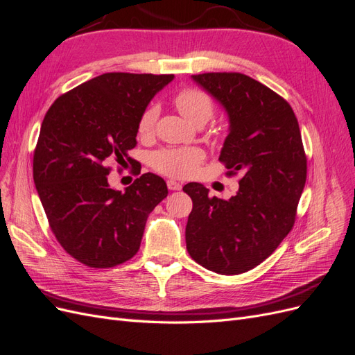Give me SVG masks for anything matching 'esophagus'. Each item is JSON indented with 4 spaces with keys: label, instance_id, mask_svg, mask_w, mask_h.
Masks as SVG:
<instances>
[{
    "label": "esophagus",
    "instance_id": "34e87169",
    "mask_svg": "<svg viewBox=\"0 0 355 355\" xmlns=\"http://www.w3.org/2000/svg\"><path fill=\"white\" fill-rule=\"evenodd\" d=\"M167 187H168V189H171V191H179V189H182V184H179V182H176V180H173V179L167 180Z\"/></svg>",
    "mask_w": 355,
    "mask_h": 355
}]
</instances>
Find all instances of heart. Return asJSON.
I'll list each match as a JSON object with an SVG mask.
<instances>
[{
	"instance_id": "b5f03b06",
	"label": "heart",
	"mask_w": 355,
	"mask_h": 355,
	"mask_svg": "<svg viewBox=\"0 0 355 355\" xmlns=\"http://www.w3.org/2000/svg\"><path fill=\"white\" fill-rule=\"evenodd\" d=\"M175 105L179 112L194 125L206 124L214 111L213 102L207 93L198 89L180 90L175 96ZM158 116L157 106H149L139 118L137 132L141 136H149L154 130ZM204 154L198 148H176L161 149L151 155V166L164 173L175 178H185L194 173L201 164Z\"/></svg>"
}]
</instances>
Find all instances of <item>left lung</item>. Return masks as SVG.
<instances>
[{
    "label": "left lung",
    "instance_id": "obj_1",
    "mask_svg": "<svg viewBox=\"0 0 355 355\" xmlns=\"http://www.w3.org/2000/svg\"><path fill=\"white\" fill-rule=\"evenodd\" d=\"M228 115L219 159L241 173L237 194L209 196L192 182L185 240L192 259L222 275L263 262L292 230L306 180V157L295 112L282 96L239 72L191 75Z\"/></svg>",
    "mask_w": 355,
    "mask_h": 355
}]
</instances>
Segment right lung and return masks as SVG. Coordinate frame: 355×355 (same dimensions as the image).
<instances>
[{
	"label": "right lung",
	"mask_w": 355,
	"mask_h": 355,
	"mask_svg": "<svg viewBox=\"0 0 355 355\" xmlns=\"http://www.w3.org/2000/svg\"><path fill=\"white\" fill-rule=\"evenodd\" d=\"M173 78L102 73L62 94L42 120L34 184L53 234L84 265L111 268L133 257L148 214L168 194L164 179L154 173L116 191L106 164L132 159L139 118Z\"/></svg>",
	"instance_id": "right-lung-1"
}]
</instances>
